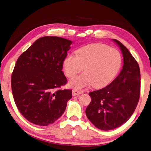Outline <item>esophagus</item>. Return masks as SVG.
I'll use <instances>...</instances> for the list:
<instances>
[{"label": "esophagus", "mask_w": 151, "mask_h": 151, "mask_svg": "<svg viewBox=\"0 0 151 151\" xmlns=\"http://www.w3.org/2000/svg\"><path fill=\"white\" fill-rule=\"evenodd\" d=\"M72 93H73V96H76V95H78L82 94V93H84V91L74 89V90H73V92H72Z\"/></svg>", "instance_id": "1"}]
</instances>
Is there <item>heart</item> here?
Returning <instances> with one entry per match:
<instances>
[{"label": "heart", "mask_w": 151, "mask_h": 151, "mask_svg": "<svg viewBox=\"0 0 151 151\" xmlns=\"http://www.w3.org/2000/svg\"><path fill=\"white\" fill-rule=\"evenodd\" d=\"M121 63L120 54L117 50L102 44H91L76 50V56H67L63 68L68 77L75 76L83 68L85 70L71 78L68 83L70 87L81 89L93 85L95 88H101L115 77Z\"/></svg>", "instance_id": "b5f03b06"}]
</instances>
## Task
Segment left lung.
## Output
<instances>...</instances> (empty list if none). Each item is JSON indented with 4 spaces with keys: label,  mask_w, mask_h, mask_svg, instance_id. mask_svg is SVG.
Returning a JSON list of instances; mask_svg holds the SVG:
<instances>
[{
    "label": "left lung",
    "mask_w": 151,
    "mask_h": 151,
    "mask_svg": "<svg viewBox=\"0 0 151 151\" xmlns=\"http://www.w3.org/2000/svg\"><path fill=\"white\" fill-rule=\"evenodd\" d=\"M113 40L122 50V70L106 87L88 93L91 101L85 111L93 125L102 130H114L128 120L140 95V71L137 61L121 42Z\"/></svg>",
    "instance_id": "8db88e82"
}]
</instances>
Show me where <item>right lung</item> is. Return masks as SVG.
Segmentation results:
<instances>
[{"instance_id":"add662e5","label":"right lung","mask_w":151,"mask_h":151,"mask_svg":"<svg viewBox=\"0 0 151 151\" xmlns=\"http://www.w3.org/2000/svg\"><path fill=\"white\" fill-rule=\"evenodd\" d=\"M71 44L63 37H42L17 60L12 93L19 111L30 122L47 126L65 111L72 91L60 88L67 83L62 69Z\"/></svg>"}]
</instances>
